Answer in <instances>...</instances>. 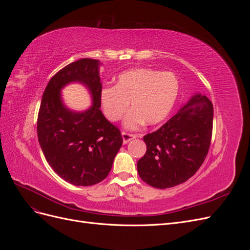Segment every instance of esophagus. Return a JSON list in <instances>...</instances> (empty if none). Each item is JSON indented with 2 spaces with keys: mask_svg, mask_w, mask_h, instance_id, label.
I'll return each instance as SVG.
<instances>
[{
  "mask_svg": "<svg viewBox=\"0 0 250 250\" xmlns=\"http://www.w3.org/2000/svg\"><path fill=\"white\" fill-rule=\"evenodd\" d=\"M138 135L137 134H130V133H127V132H122V138H123V144H127L128 142H130L131 140L137 138Z\"/></svg>",
  "mask_w": 250,
  "mask_h": 250,
  "instance_id": "34e87169",
  "label": "esophagus"
}]
</instances>
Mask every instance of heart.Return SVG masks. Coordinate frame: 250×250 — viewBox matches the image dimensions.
Segmentation results:
<instances>
[{
  "label": "heart",
  "instance_id": "b5f03b06",
  "mask_svg": "<svg viewBox=\"0 0 250 250\" xmlns=\"http://www.w3.org/2000/svg\"><path fill=\"white\" fill-rule=\"evenodd\" d=\"M179 92V79L172 72L132 69L121 74L116 85L102 87L100 104L105 117L117 122L131 102L133 109L127 115L124 126L135 129L145 121L149 125H156L167 119Z\"/></svg>",
  "mask_w": 250,
  "mask_h": 250
}]
</instances>
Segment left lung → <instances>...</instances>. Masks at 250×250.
Listing matches in <instances>:
<instances>
[{"mask_svg": "<svg viewBox=\"0 0 250 250\" xmlns=\"http://www.w3.org/2000/svg\"><path fill=\"white\" fill-rule=\"evenodd\" d=\"M213 118L208 98L196 94L160 129L146 134L147 151L138 162L142 180L168 188L192 177L208 155Z\"/></svg>", "mask_w": 250, "mask_h": 250, "instance_id": "8db88e82", "label": "left lung"}]
</instances>
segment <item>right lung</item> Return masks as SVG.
Listing matches in <instances>:
<instances>
[{
    "label": "right lung",
    "mask_w": 250,
    "mask_h": 250,
    "mask_svg": "<svg viewBox=\"0 0 250 250\" xmlns=\"http://www.w3.org/2000/svg\"><path fill=\"white\" fill-rule=\"evenodd\" d=\"M100 64L82 58L57 72L44 89L37 117L44 157L58 176L74 186H93L106 178L123 144L120 130L100 110ZM73 82L92 95V106L84 112L71 111L62 102L61 89Z\"/></svg>",
    "instance_id": "add662e5"
}]
</instances>
